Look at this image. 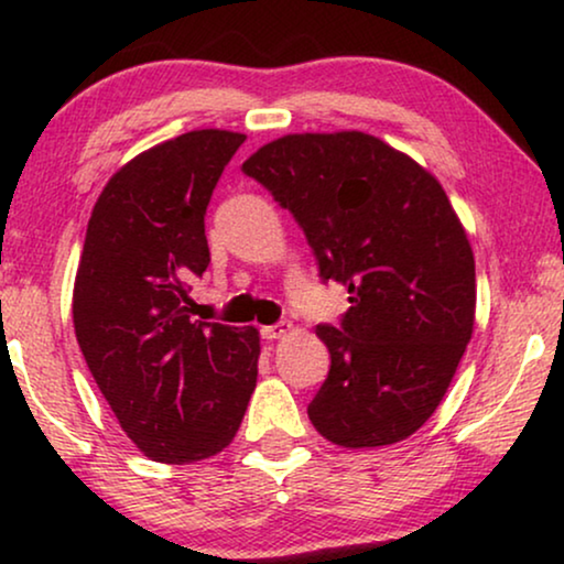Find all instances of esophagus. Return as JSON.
<instances>
[{
    "label": "esophagus",
    "mask_w": 564,
    "mask_h": 564,
    "mask_svg": "<svg viewBox=\"0 0 564 564\" xmlns=\"http://www.w3.org/2000/svg\"><path fill=\"white\" fill-rule=\"evenodd\" d=\"M292 330H295V326H292L290 321H280V323H274V326L261 328V336L269 338V341H274V338H284L288 334H292Z\"/></svg>",
    "instance_id": "34e87169"
}]
</instances>
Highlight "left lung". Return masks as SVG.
I'll use <instances>...</instances> for the list:
<instances>
[{
	"instance_id": "left-lung-1",
	"label": "left lung",
	"mask_w": 564,
	"mask_h": 564,
	"mask_svg": "<svg viewBox=\"0 0 564 564\" xmlns=\"http://www.w3.org/2000/svg\"><path fill=\"white\" fill-rule=\"evenodd\" d=\"M243 172L295 215L321 280L349 288L341 328H315L330 369L307 419L346 449L403 442L442 403L475 328L473 246L444 187L361 130L282 135Z\"/></svg>"
}]
</instances>
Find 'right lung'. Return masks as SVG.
<instances>
[{
  "instance_id": "1",
  "label": "right lung",
  "mask_w": 564,
  "mask_h": 564,
  "mask_svg": "<svg viewBox=\"0 0 564 564\" xmlns=\"http://www.w3.org/2000/svg\"><path fill=\"white\" fill-rule=\"evenodd\" d=\"M243 133L189 130L138 153L91 210L74 282V330L130 442L164 465L234 442L257 388L259 330L189 321L210 264L205 210Z\"/></svg>"
}]
</instances>
